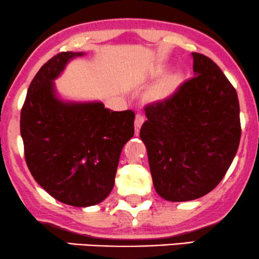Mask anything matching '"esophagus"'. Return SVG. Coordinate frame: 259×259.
<instances>
[{
	"instance_id": "34e87169",
	"label": "esophagus",
	"mask_w": 259,
	"mask_h": 259,
	"mask_svg": "<svg viewBox=\"0 0 259 259\" xmlns=\"http://www.w3.org/2000/svg\"><path fill=\"white\" fill-rule=\"evenodd\" d=\"M144 121H145V118L141 114H138L136 116V121H134V130H136V134L139 133L140 127L144 123Z\"/></svg>"
}]
</instances>
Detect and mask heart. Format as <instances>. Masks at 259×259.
<instances>
[{"label":"heart","mask_w":259,"mask_h":259,"mask_svg":"<svg viewBox=\"0 0 259 259\" xmlns=\"http://www.w3.org/2000/svg\"><path fill=\"white\" fill-rule=\"evenodd\" d=\"M183 80V75L180 73H173L165 75L155 86L152 88L148 93V97L151 99H162L167 97L173 92L176 91V88L179 86L180 82Z\"/></svg>","instance_id":"1"}]
</instances>
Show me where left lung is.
<instances>
[{
	"mask_svg": "<svg viewBox=\"0 0 259 259\" xmlns=\"http://www.w3.org/2000/svg\"><path fill=\"white\" fill-rule=\"evenodd\" d=\"M192 58L194 76L145 106L140 130L154 189L169 201L211 192L228 172L242 134L235 87L210 58Z\"/></svg>",
	"mask_w": 259,
	"mask_h": 259,
	"instance_id": "8db88e82",
	"label": "left lung"
}]
</instances>
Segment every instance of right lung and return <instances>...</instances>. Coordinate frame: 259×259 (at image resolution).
<instances>
[{
  "mask_svg": "<svg viewBox=\"0 0 259 259\" xmlns=\"http://www.w3.org/2000/svg\"><path fill=\"white\" fill-rule=\"evenodd\" d=\"M80 55L59 53L41 67L28 88L20 127L27 166L38 185L63 204L86 207L111 193L136 114L112 112L101 102L66 104L55 97L53 80Z\"/></svg>",
  "mask_w": 259,
  "mask_h": 259,
  "instance_id": "obj_1",
  "label": "right lung"
}]
</instances>
